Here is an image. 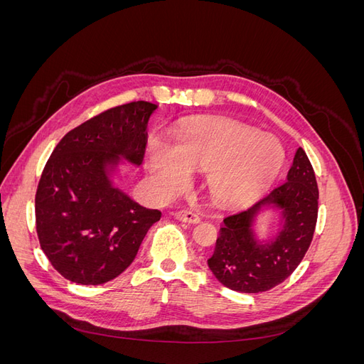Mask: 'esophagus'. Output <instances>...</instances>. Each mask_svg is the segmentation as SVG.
Masks as SVG:
<instances>
[{"mask_svg": "<svg viewBox=\"0 0 364 364\" xmlns=\"http://www.w3.org/2000/svg\"><path fill=\"white\" fill-rule=\"evenodd\" d=\"M176 218L179 220V222H183V223H199L200 218L197 214L188 211V209H182V211H178L176 213Z\"/></svg>", "mask_w": 364, "mask_h": 364, "instance_id": "obj_1", "label": "esophagus"}]
</instances>
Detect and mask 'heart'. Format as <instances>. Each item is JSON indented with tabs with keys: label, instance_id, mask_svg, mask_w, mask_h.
Segmentation results:
<instances>
[{
	"label": "heart",
	"instance_id": "1",
	"mask_svg": "<svg viewBox=\"0 0 364 364\" xmlns=\"http://www.w3.org/2000/svg\"><path fill=\"white\" fill-rule=\"evenodd\" d=\"M146 155L149 176L161 194L182 190L191 171H200L214 199L228 205L246 203L267 190L287 159L277 136L234 121L186 127L174 147L150 138Z\"/></svg>",
	"mask_w": 364,
	"mask_h": 364
}]
</instances>
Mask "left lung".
I'll return each mask as SVG.
<instances>
[{
	"label": "left lung",
	"instance_id": "8db88e82",
	"mask_svg": "<svg viewBox=\"0 0 364 364\" xmlns=\"http://www.w3.org/2000/svg\"><path fill=\"white\" fill-rule=\"evenodd\" d=\"M317 200L316 176L299 147L287 181L253 206L223 220L214 253L208 259L215 279L240 293H261L287 279L310 247ZM267 210L277 214L279 228L262 237L256 225Z\"/></svg>",
	"mask_w": 364,
	"mask_h": 364
}]
</instances>
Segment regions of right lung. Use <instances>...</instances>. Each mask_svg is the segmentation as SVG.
<instances>
[{"label": "right lung", "instance_id": "obj_1", "mask_svg": "<svg viewBox=\"0 0 364 364\" xmlns=\"http://www.w3.org/2000/svg\"><path fill=\"white\" fill-rule=\"evenodd\" d=\"M158 105L134 102L85 121L65 135L36 191L41 247L63 278L100 285L134 262L159 209L135 202L117 185L127 164L139 167Z\"/></svg>", "mask_w": 364, "mask_h": 364}]
</instances>
